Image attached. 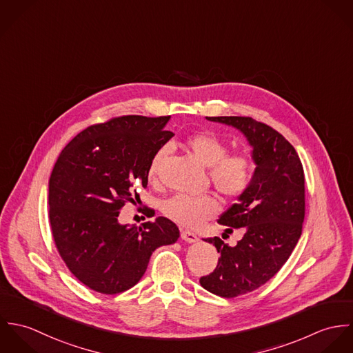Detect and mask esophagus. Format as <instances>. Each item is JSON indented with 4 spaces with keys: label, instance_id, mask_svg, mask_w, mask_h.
<instances>
[{
    "label": "esophagus",
    "instance_id": "esophagus-1",
    "mask_svg": "<svg viewBox=\"0 0 353 353\" xmlns=\"http://www.w3.org/2000/svg\"><path fill=\"white\" fill-rule=\"evenodd\" d=\"M181 236H182V239H183L185 242H188V243H196V242H199L197 235L193 234V232H190V231H188V230H181Z\"/></svg>",
    "mask_w": 353,
    "mask_h": 353
}]
</instances>
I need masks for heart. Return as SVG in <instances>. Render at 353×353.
Masks as SVG:
<instances>
[{"mask_svg": "<svg viewBox=\"0 0 353 353\" xmlns=\"http://www.w3.org/2000/svg\"><path fill=\"white\" fill-rule=\"evenodd\" d=\"M185 145L192 154L209 167V176L214 188L227 199L241 196L250 185L252 175V160L243 153L227 154V144L210 132H197L186 137ZM167 154V147H161L153 154L148 174L154 176L163 159ZM220 206L212 194H174L161 205L163 213L172 221L194 228L206 220L214 217Z\"/></svg>", "mask_w": 353, "mask_h": 353, "instance_id": "1", "label": "heart"}]
</instances>
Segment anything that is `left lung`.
Masks as SVG:
<instances>
[{"mask_svg":"<svg viewBox=\"0 0 353 353\" xmlns=\"http://www.w3.org/2000/svg\"><path fill=\"white\" fill-rule=\"evenodd\" d=\"M239 130L252 147L255 164L250 185L217 220L225 232L242 228L236 246L220 238L203 239L219 252L216 269L200 279L221 298L252 292L287 262L302 235L304 172L295 148L274 129L249 117H206Z\"/></svg>","mask_w":353,"mask_h":353,"instance_id":"obj_1","label":"left lung"}]
</instances>
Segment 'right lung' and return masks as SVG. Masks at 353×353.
<instances>
[{"label":"right lung","mask_w":353,"mask_h":353,"mask_svg":"<svg viewBox=\"0 0 353 353\" xmlns=\"http://www.w3.org/2000/svg\"><path fill=\"white\" fill-rule=\"evenodd\" d=\"M171 117L126 115L87 128L59 153L49 181V219L59 255L91 290L114 295L136 285L152 252L172 245L178 227L159 216L153 223L121 224L133 183H148L153 154L174 133ZM136 193V190H134Z\"/></svg>","instance_id":"1"}]
</instances>
